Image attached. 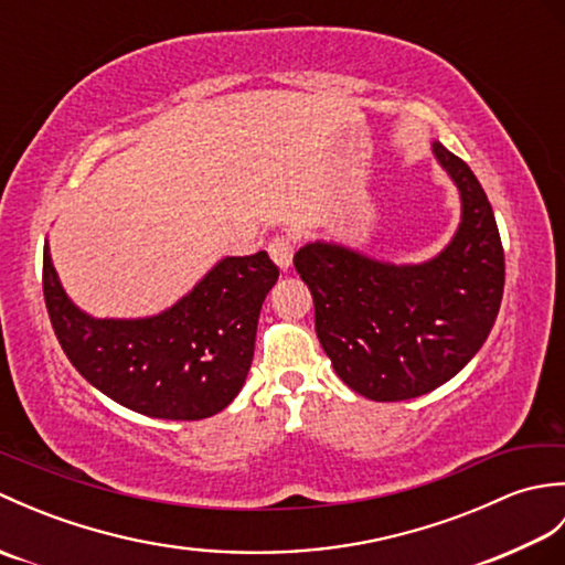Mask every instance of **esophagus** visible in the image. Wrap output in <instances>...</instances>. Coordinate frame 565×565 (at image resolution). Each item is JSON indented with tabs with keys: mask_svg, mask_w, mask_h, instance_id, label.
I'll use <instances>...</instances> for the list:
<instances>
[{
	"mask_svg": "<svg viewBox=\"0 0 565 565\" xmlns=\"http://www.w3.org/2000/svg\"><path fill=\"white\" fill-rule=\"evenodd\" d=\"M269 257L274 259V264L279 269H289L291 267V262H294V243L289 237H274L271 243H269Z\"/></svg>",
	"mask_w": 565,
	"mask_h": 565,
	"instance_id": "esophagus-1",
	"label": "esophagus"
}]
</instances>
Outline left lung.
<instances>
[{
	"label": "left lung",
	"mask_w": 565,
	"mask_h": 565,
	"mask_svg": "<svg viewBox=\"0 0 565 565\" xmlns=\"http://www.w3.org/2000/svg\"><path fill=\"white\" fill-rule=\"evenodd\" d=\"M461 199V223L439 255L393 264L316 239L294 264L316 303V332L338 376L369 401L417 398L471 362L498 318L505 255L483 186L431 140Z\"/></svg>",
	"instance_id": "8db88e82"
}]
</instances>
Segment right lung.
Returning a JSON list of instances; mask_svg holds the SVG:
<instances>
[{
	"label": "right lung",
	"mask_w": 565,
	"mask_h": 565,
	"mask_svg": "<svg viewBox=\"0 0 565 565\" xmlns=\"http://www.w3.org/2000/svg\"><path fill=\"white\" fill-rule=\"evenodd\" d=\"M267 252L223 257L186 296L148 318H92L70 301L43 249V296L63 352L94 388L160 419H203L235 401L255 354Z\"/></svg>",
	"instance_id": "1"
}]
</instances>
